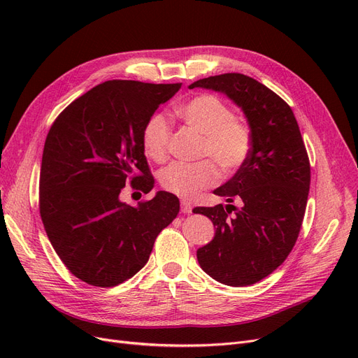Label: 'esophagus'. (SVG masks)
Masks as SVG:
<instances>
[{
	"mask_svg": "<svg viewBox=\"0 0 358 358\" xmlns=\"http://www.w3.org/2000/svg\"><path fill=\"white\" fill-rule=\"evenodd\" d=\"M181 212L182 213H192V203L187 200H181Z\"/></svg>",
	"mask_w": 358,
	"mask_h": 358,
	"instance_id": "34e87169",
	"label": "esophagus"
}]
</instances>
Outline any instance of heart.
<instances>
[{
	"label": "heart",
	"mask_w": 358,
	"mask_h": 358,
	"mask_svg": "<svg viewBox=\"0 0 358 358\" xmlns=\"http://www.w3.org/2000/svg\"><path fill=\"white\" fill-rule=\"evenodd\" d=\"M176 115L187 126L203 135L199 157H209L223 176H231L247 162L252 148L250 124L235 116L234 110L220 99L201 94L180 104ZM171 127L164 115L150 116L142 130V146L146 157L164 162L168 157ZM219 171L210 159L185 164L173 162L159 174L162 189L190 199L217 181Z\"/></svg>",
	"instance_id": "b5f03b06"
}]
</instances>
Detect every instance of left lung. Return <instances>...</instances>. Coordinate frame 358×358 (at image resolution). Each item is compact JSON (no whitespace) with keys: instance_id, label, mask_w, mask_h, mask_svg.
Wrapping results in <instances>:
<instances>
[{"instance_id":"8db88e82","label":"left lung","mask_w":358,"mask_h":358,"mask_svg":"<svg viewBox=\"0 0 358 358\" xmlns=\"http://www.w3.org/2000/svg\"><path fill=\"white\" fill-rule=\"evenodd\" d=\"M227 96L242 108L252 134L247 162L213 193L227 206L196 208L216 229L197 250L203 271L219 283L241 287L281 266L297 241L306 210L310 164L290 106L243 73H222L193 83ZM238 199L236 208L231 203Z\"/></svg>"}]
</instances>
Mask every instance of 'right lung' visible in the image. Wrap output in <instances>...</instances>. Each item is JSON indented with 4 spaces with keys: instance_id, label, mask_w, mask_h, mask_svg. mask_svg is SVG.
Returning <instances> with one entry per match:
<instances>
[{
    "instance_id": "1",
    "label": "right lung",
    "mask_w": 358,
    "mask_h": 358,
    "mask_svg": "<svg viewBox=\"0 0 358 358\" xmlns=\"http://www.w3.org/2000/svg\"><path fill=\"white\" fill-rule=\"evenodd\" d=\"M181 84L111 80L72 101L46 136L39 209L53 250L87 285L117 286L149 259L159 232L178 212L177 196L158 192L136 208L120 192L149 193L154 177L142 130Z\"/></svg>"
}]
</instances>
